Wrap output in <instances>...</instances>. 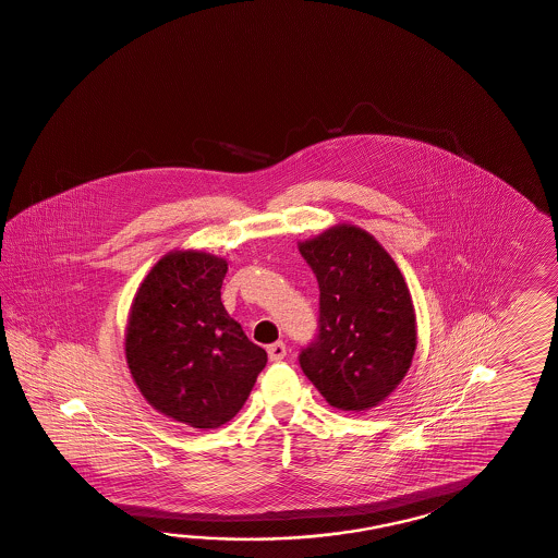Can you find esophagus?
I'll list each match as a JSON object with an SVG mask.
<instances>
[{"label":"esophagus","instance_id":"1","mask_svg":"<svg viewBox=\"0 0 558 558\" xmlns=\"http://www.w3.org/2000/svg\"><path fill=\"white\" fill-rule=\"evenodd\" d=\"M268 357H270V362H282L287 357V345L282 341L271 343L268 345Z\"/></svg>","mask_w":558,"mask_h":558}]
</instances>
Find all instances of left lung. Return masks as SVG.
<instances>
[{
  "instance_id": "1",
  "label": "left lung",
  "mask_w": 558,
  "mask_h": 558,
  "mask_svg": "<svg viewBox=\"0 0 558 558\" xmlns=\"http://www.w3.org/2000/svg\"><path fill=\"white\" fill-rule=\"evenodd\" d=\"M299 250L320 290L318 337L302 349V372L332 408L367 412L400 386L416 351L407 280L362 227H329Z\"/></svg>"
}]
</instances>
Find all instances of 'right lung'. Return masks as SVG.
Returning <instances> with one entry per match:
<instances>
[{
	"label": "right lung",
	"mask_w": 558,
	"mask_h": 558,
	"mask_svg": "<svg viewBox=\"0 0 558 558\" xmlns=\"http://www.w3.org/2000/svg\"><path fill=\"white\" fill-rule=\"evenodd\" d=\"M226 257L172 250L142 280L125 327V362L146 402L198 430L231 421L268 355L227 315Z\"/></svg>",
	"instance_id": "right-lung-1"
}]
</instances>
